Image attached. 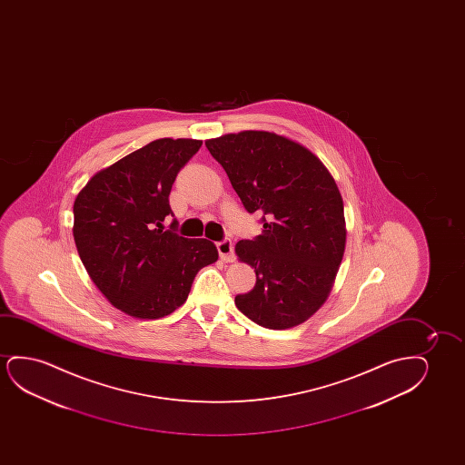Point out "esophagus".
I'll use <instances>...</instances> for the list:
<instances>
[{"label": "esophagus", "mask_w": 465, "mask_h": 465, "mask_svg": "<svg viewBox=\"0 0 465 465\" xmlns=\"http://www.w3.org/2000/svg\"><path fill=\"white\" fill-rule=\"evenodd\" d=\"M217 252L221 255V259L225 262L235 261V254H233V242L223 238L221 242H216Z\"/></svg>", "instance_id": "obj_1"}]
</instances>
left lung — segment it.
Masks as SVG:
<instances>
[{
  "label": "left lung",
  "mask_w": 465,
  "mask_h": 465,
  "mask_svg": "<svg viewBox=\"0 0 465 465\" xmlns=\"http://www.w3.org/2000/svg\"><path fill=\"white\" fill-rule=\"evenodd\" d=\"M244 210L261 214V235L236 244L255 286L235 305L265 329H289L318 312L331 292L346 242L343 200L324 163L270 132L208 140Z\"/></svg>",
  "instance_id": "obj_1"
}]
</instances>
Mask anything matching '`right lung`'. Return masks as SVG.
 Here are the masks:
<instances>
[{
	"label": "right lung",
	"instance_id": "1",
	"mask_svg": "<svg viewBox=\"0 0 465 465\" xmlns=\"http://www.w3.org/2000/svg\"><path fill=\"white\" fill-rule=\"evenodd\" d=\"M198 140L162 138L96 173L79 192L74 242L84 267L104 297L134 318L159 319L184 303L195 274L217 261L213 242L191 240L163 223L170 192Z\"/></svg>",
	"mask_w": 465,
	"mask_h": 465
}]
</instances>
